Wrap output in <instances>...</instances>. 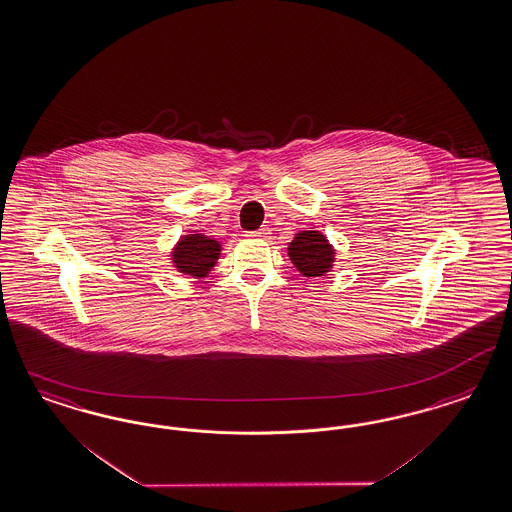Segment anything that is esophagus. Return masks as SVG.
Returning a JSON list of instances; mask_svg holds the SVG:
<instances>
[{"mask_svg": "<svg viewBox=\"0 0 512 512\" xmlns=\"http://www.w3.org/2000/svg\"><path fill=\"white\" fill-rule=\"evenodd\" d=\"M271 235V228H260L254 233H250V237H256V239H267Z\"/></svg>", "mask_w": 512, "mask_h": 512, "instance_id": "34e87169", "label": "esophagus"}]
</instances>
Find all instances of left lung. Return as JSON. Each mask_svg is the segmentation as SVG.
<instances>
[{
  "mask_svg": "<svg viewBox=\"0 0 512 512\" xmlns=\"http://www.w3.org/2000/svg\"><path fill=\"white\" fill-rule=\"evenodd\" d=\"M334 248L321 231H300L288 245V256L303 277H322L334 265Z\"/></svg>",
  "mask_w": 512,
  "mask_h": 512,
  "instance_id": "left-lung-1",
  "label": "left lung"
}]
</instances>
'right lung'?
<instances>
[{
  "instance_id": "1",
  "label": "right lung",
  "mask_w": 512,
  "mask_h": 512,
  "mask_svg": "<svg viewBox=\"0 0 512 512\" xmlns=\"http://www.w3.org/2000/svg\"><path fill=\"white\" fill-rule=\"evenodd\" d=\"M220 243L201 233L184 235L171 252L174 267L195 279H203L209 275L210 269L220 258Z\"/></svg>"
}]
</instances>
